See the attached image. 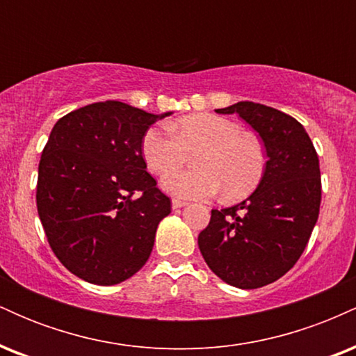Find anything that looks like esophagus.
Returning <instances> with one entry per match:
<instances>
[{"instance_id":"obj_1","label":"esophagus","mask_w":356,"mask_h":356,"mask_svg":"<svg viewBox=\"0 0 356 356\" xmlns=\"http://www.w3.org/2000/svg\"><path fill=\"white\" fill-rule=\"evenodd\" d=\"M186 201H182V199H172V209H181V207L186 206Z\"/></svg>"}]
</instances>
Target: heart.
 <instances>
[{"label": "heart", "mask_w": 356, "mask_h": 356, "mask_svg": "<svg viewBox=\"0 0 356 356\" xmlns=\"http://www.w3.org/2000/svg\"><path fill=\"white\" fill-rule=\"evenodd\" d=\"M155 125L145 132L142 152L154 174L181 165L189 153L196 156L197 170L169 171L162 186L184 199H206L224 189L226 197H243L263 179L266 150L259 137L244 132L231 118L214 113L184 117L174 125Z\"/></svg>", "instance_id": "obj_1"}]
</instances>
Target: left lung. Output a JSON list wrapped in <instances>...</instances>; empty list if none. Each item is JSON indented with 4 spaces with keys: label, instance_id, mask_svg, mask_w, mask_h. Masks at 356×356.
<instances>
[{
    "label": "left lung",
    "instance_id": "obj_1",
    "mask_svg": "<svg viewBox=\"0 0 356 356\" xmlns=\"http://www.w3.org/2000/svg\"><path fill=\"white\" fill-rule=\"evenodd\" d=\"M218 113H238L263 138L266 169L241 204L212 209L199 249L227 284L256 289L275 283L303 254L320 214V161L303 125L288 113L238 102Z\"/></svg>",
    "mask_w": 356,
    "mask_h": 356
}]
</instances>
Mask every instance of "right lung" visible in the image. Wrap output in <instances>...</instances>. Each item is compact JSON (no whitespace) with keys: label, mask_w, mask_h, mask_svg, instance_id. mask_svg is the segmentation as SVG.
Here are the masks:
<instances>
[{"label":"right lung","mask_w":356,"mask_h":356,"mask_svg":"<svg viewBox=\"0 0 356 356\" xmlns=\"http://www.w3.org/2000/svg\"><path fill=\"white\" fill-rule=\"evenodd\" d=\"M165 115L107 100L53 127L40 159L36 207L51 251L80 280L122 283L149 259L170 199L147 172L142 140Z\"/></svg>","instance_id":"1"}]
</instances>
